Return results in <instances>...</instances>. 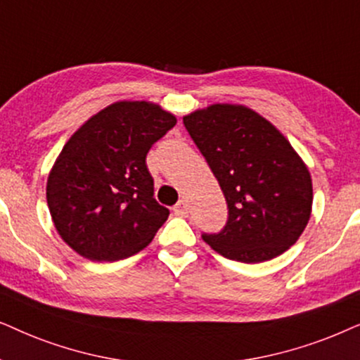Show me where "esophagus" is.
Listing matches in <instances>:
<instances>
[{
  "instance_id": "esophagus-1",
  "label": "esophagus",
  "mask_w": 360,
  "mask_h": 360,
  "mask_svg": "<svg viewBox=\"0 0 360 360\" xmlns=\"http://www.w3.org/2000/svg\"><path fill=\"white\" fill-rule=\"evenodd\" d=\"M172 210H174V214L179 215V217H188V214H189V207L184 200H179V202L172 207Z\"/></svg>"
}]
</instances>
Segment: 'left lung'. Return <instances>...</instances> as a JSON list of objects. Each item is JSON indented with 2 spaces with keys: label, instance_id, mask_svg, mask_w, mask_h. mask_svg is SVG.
I'll return each instance as SVG.
<instances>
[{
  "label": "left lung",
  "instance_id": "left-lung-1",
  "mask_svg": "<svg viewBox=\"0 0 360 360\" xmlns=\"http://www.w3.org/2000/svg\"><path fill=\"white\" fill-rule=\"evenodd\" d=\"M227 202V224L202 233L243 263L271 260L298 240L313 205L308 167L273 124L242 105L217 103L183 118Z\"/></svg>",
  "mask_w": 360,
  "mask_h": 360
}]
</instances>
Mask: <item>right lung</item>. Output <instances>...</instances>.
<instances>
[{
    "label": "right lung",
    "mask_w": 360,
    "mask_h": 360,
    "mask_svg": "<svg viewBox=\"0 0 360 360\" xmlns=\"http://www.w3.org/2000/svg\"><path fill=\"white\" fill-rule=\"evenodd\" d=\"M174 124L155 103L117 102L65 143L46 194L57 232L79 255L117 262L153 240L169 209L155 199L146 155Z\"/></svg>",
    "instance_id": "1"
}]
</instances>
